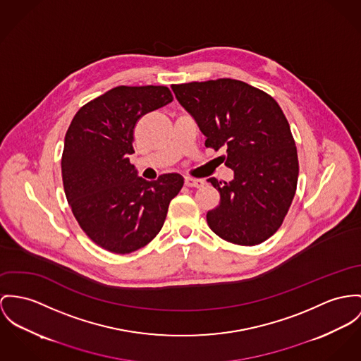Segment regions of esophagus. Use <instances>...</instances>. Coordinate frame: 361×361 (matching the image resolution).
I'll return each instance as SVG.
<instances>
[{
  "instance_id": "obj_1",
  "label": "esophagus",
  "mask_w": 361,
  "mask_h": 361,
  "mask_svg": "<svg viewBox=\"0 0 361 361\" xmlns=\"http://www.w3.org/2000/svg\"><path fill=\"white\" fill-rule=\"evenodd\" d=\"M184 183H185L187 187H194V188H199V187H202V185L204 184L203 180H200V178H192V177H185V178H184Z\"/></svg>"
}]
</instances>
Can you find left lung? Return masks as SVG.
<instances>
[{
	"mask_svg": "<svg viewBox=\"0 0 361 361\" xmlns=\"http://www.w3.org/2000/svg\"><path fill=\"white\" fill-rule=\"evenodd\" d=\"M209 148L225 149L229 183L212 177L220 204L206 216L221 239L255 246L284 220L298 181V157L290 125L278 103L249 83L222 78L171 86Z\"/></svg>",
	"mask_w": 361,
	"mask_h": 361,
	"instance_id": "obj_1",
	"label": "left lung"
}]
</instances>
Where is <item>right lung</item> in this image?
<instances>
[{
  "label": "right lung",
  "instance_id": "1",
  "mask_svg": "<svg viewBox=\"0 0 361 361\" xmlns=\"http://www.w3.org/2000/svg\"><path fill=\"white\" fill-rule=\"evenodd\" d=\"M171 102L166 86H116L71 121L61 158L64 192L80 226L103 249L128 254L149 243L184 184L178 173L147 181L129 161L137 121Z\"/></svg>",
  "mask_w": 361,
  "mask_h": 361
}]
</instances>
